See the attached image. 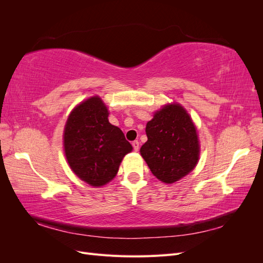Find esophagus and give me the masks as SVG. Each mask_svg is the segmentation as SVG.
Instances as JSON below:
<instances>
[{"mask_svg": "<svg viewBox=\"0 0 263 263\" xmlns=\"http://www.w3.org/2000/svg\"><path fill=\"white\" fill-rule=\"evenodd\" d=\"M133 147H134L135 151H138L139 150V141L138 140L133 141Z\"/></svg>", "mask_w": 263, "mask_h": 263, "instance_id": "34e87169", "label": "esophagus"}]
</instances>
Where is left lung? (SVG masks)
Returning <instances> with one entry per match:
<instances>
[{"label": "left lung", "mask_w": 263, "mask_h": 263, "mask_svg": "<svg viewBox=\"0 0 263 263\" xmlns=\"http://www.w3.org/2000/svg\"><path fill=\"white\" fill-rule=\"evenodd\" d=\"M146 134L140 155L158 180L171 184L195 168L200 144L192 118L182 105L173 103L157 110Z\"/></svg>", "instance_id": "8db88e82"}]
</instances>
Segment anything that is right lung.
Instances as JSON below:
<instances>
[{
    "label": "right lung",
    "mask_w": 263,
    "mask_h": 263,
    "mask_svg": "<svg viewBox=\"0 0 263 263\" xmlns=\"http://www.w3.org/2000/svg\"><path fill=\"white\" fill-rule=\"evenodd\" d=\"M67 161L77 176L99 187L112 181L125 155L133 150L124 133L108 122V110L99 97L77 105L63 132Z\"/></svg>",
    "instance_id": "right-lung-1"
}]
</instances>
